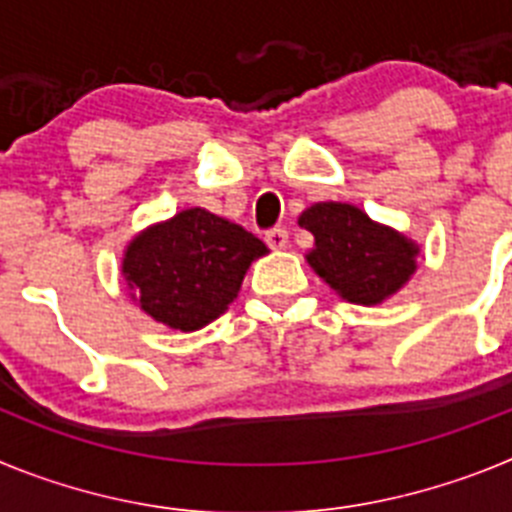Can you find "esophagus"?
<instances>
[{"label": "esophagus", "instance_id": "1", "mask_svg": "<svg viewBox=\"0 0 512 512\" xmlns=\"http://www.w3.org/2000/svg\"><path fill=\"white\" fill-rule=\"evenodd\" d=\"M264 241L269 243V248H274V251H277V248H284V246H287V241H289L287 228H271V230H266Z\"/></svg>", "mask_w": 512, "mask_h": 512}]
</instances>
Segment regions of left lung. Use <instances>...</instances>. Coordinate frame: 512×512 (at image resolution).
I'll list each match as a JSON object with an SVG mask.
<instances>
[{
  "mask_svg": "<svg viewBox=\"0 0 512 512\" xmlns=\"http://www.w3.org/2000/svg\"><path fill=\"white\" fill-rule=\"evenodd\" d=\"M315 235L310 266L354 305H377L395 295L415 271L418 248L395 230L372 223L366 212L341 202H320L300 215Z\"/></svg>",
  "mask_w": 512,
  "mask_h": 512,
  "instance_id": "obj_1",
  "label": "left lung"
}]
</instances>
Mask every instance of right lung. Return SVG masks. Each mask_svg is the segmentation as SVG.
<instances>
[{
  "mask_svg": "<svg viewBox=\"0 0 512 512\" xmlns=\"http://www.w3.org/2000/svg\"><path fill=\"white\" fill-rule=\"evenodd\" d=\"M266 246L212 212L184 210L128 246L122 274L140 307L176 330H200L225 312Z\"/></svg>",
  "mask_w": 512,
  "mask_h": 512,
  "instance_id": "right-lung-1",
  "label": "right lung"
}]
</instances>
